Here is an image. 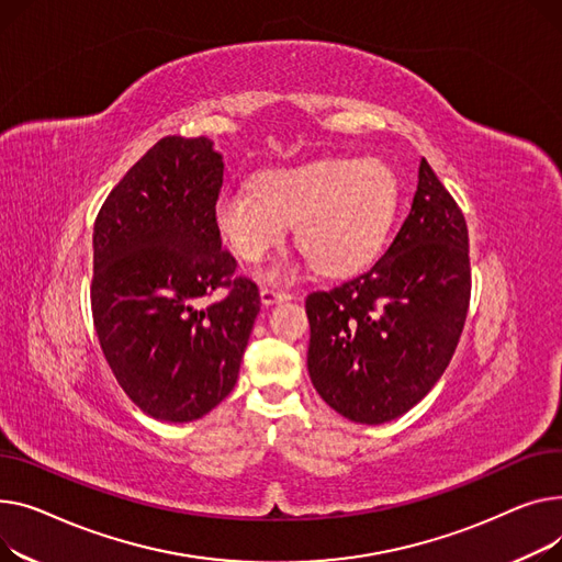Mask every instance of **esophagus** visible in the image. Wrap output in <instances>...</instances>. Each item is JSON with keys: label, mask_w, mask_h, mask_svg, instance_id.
Wrapping results in <instances>:
<instances>
[{"label": "esophagus", "mask_w": 562, "mask_h": 562, "mask_svg": "<svg viewBox=\"0 0 562 562\" xmlns=\"http://www.w3.org/2000/svg\"><path fill=\"white\" fill-rule=\"evenodd\" d=\"M288 300H290L288 292H281V290H274V288H260V302L266 306H274V304L288 302Z\"/></svg>", "instance_id": "obj_1"}]
</instances>
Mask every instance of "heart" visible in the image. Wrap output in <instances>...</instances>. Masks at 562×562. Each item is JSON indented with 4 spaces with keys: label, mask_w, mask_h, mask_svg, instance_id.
I'll use <instances>...</instances> for the list:
<instances>
[{
    "label": "heart",
    "mask_w": 562,
    "mask_h": 562,
    "mask_svg": "<svg viewBox=\"0 0 562 562\" xmlns=\"http://www.w3.org/2000/svg\"><path fill=\"white\" fill-rule=\"evenodd\" d=\"M397 177L376 158H322L262 175L258 188L217 196L215 224L240 258L258 260L281 245L292 224L317 270L345 277L372 262L397 213ZM281 268L268 272L281 277Z\"/></svg>",
    "instance_id": "obj_1"
}]
</instances>
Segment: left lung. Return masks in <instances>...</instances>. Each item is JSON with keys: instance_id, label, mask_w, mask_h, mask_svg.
Returning a JSON list of instances; mask_svg holds the SVG:
<instances>
[{"instance_id": "left-lung-1", "label": "left lung", "mask_w": 562, "mask_h": 562, "mask_svg": "<svg viewBox=\"0 0 562 562\" xmlns=\"http://www.w3.org/2000/svg\"><path fill=\"white\" fill-rule=\"evenodd\" d=\"M468 224L422 158L413 206L374 266L311 292L308 374L356 424H385L419 404L447 370L470 306Z\"/></svg>"}]
</instances>
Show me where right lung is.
<instances>
[{"mask_svg":"<svg viewBox=\"0 0 562 562\" xmlns=\"http://www.w3.org/2000/svg\"><path fill=\"white\" fill-rule=\"evenodd\" d=\"M224 162L209 138L158 140L111 190L92 234V319L117 383L143 413L183 424L234 390L260 294L231 279L215 204ZM217 286L225 300L200 310Z\"/></svg>","mask_w":562,"mask_h":562,"instance_id":"right-lung-1","label":"right lung"}]
</instances>
